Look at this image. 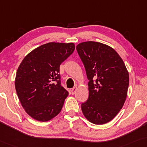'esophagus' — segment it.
Segmentation results:
<instances>
[{"label":"esophagus","instance_id":"obj_1","mask_svg":"<svg viewBox=\"0 0 147 147\" xmlns=\"http://www.w3.org/2000/svg\"><path fill=\"white\" fill-rule=\"evenodd\" d=\"M76 87H74V88H72V89L71 90V94H75V92H76Z\"/></svg>","mask_w":147,"mask_h":147}]
</instances>
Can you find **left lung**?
I'll return each instance as SVG.
<instances>
[{
    "mask_svg": "<svg viewBox=\"0 0 147 147\" xmlns=\"http://www.w3.org/2000/svg\"><path fill=\"white\" fill-rule=\"evenodd\" d=\"M76 51L88 80L89 94L81 104L82 113L95 125L108 123L123 108L127 98L129 76L125 63L114 49L100 42H81Z\"/></svg>",
    "mask_w": 147,
    "mask_h": 147,
    "instance_id": "left-lung-1",
    "label": "left lung"
}]
</instances>
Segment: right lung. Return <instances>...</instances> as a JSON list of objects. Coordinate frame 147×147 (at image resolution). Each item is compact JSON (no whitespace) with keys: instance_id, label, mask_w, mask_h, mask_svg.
<instances>
[{"instance_id":"obj_1","label":"right lung","mask_w":147,"mask_h":147,"mask_svg":"<svg viewBox=\"0 0 147 147\" xmlns=\"http://www.w3.org/2000/svg\"><path fill=\"white\" fill-rule=\"evenodd\" d=\"M73 43L49 42L31 51L18 68L16 93L28 115L38 121L61 112L69 92L61 85L60 65L74 52Z\"/></svg>"}]
</instances>
